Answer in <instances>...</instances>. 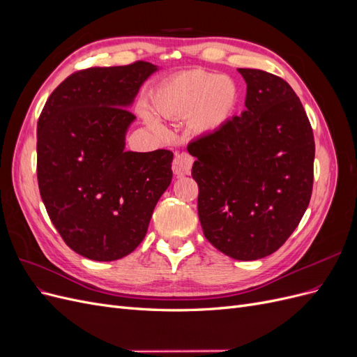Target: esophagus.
Wrapping results in <instances>:
<instances>
[{
  "mask_svg": "<svg viewBox=\"0 0 357 357\" xmlns=\"http://www.w3.org/2000/svg\"><path fill=\"white\" fill-rule=\"evenodd\" d=\"M192 165H193V158L189 153L183 152V153L176 155L174 162H172V171H174V174L178 177L188 176V174H190Z\"/></svg>",
  "mask_w": 357,
  "mask_h": 357,
  "instance_id": "34e87169",
  "label": "esophagus"
}]
</instances>
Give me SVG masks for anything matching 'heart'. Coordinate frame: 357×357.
<instances>
[{
	"label": "heart",
	"instance_id": "1",
	"mask_svg": "<svg viewBox=\"0 0 357 357\" xmlns=\"http://www.w3.org/2000/svg\"><path fill=\"white\" fill-rule=\"evenodd\" d=\"M236 98L238 91L228 75L192 70L162 83L152 96V104L159 114L167 117L189 114L193 131L210 134L228 122ZM138 113L149 126L162 129L160 117L149 105H139Z\"/></svg>",
	"mask_w": 357,
	"mask_h": 357
}]
</instances>
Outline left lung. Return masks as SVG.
Masks as SVG:
<instances>
[{
    "mask_svg": "<svg viewBox=\"0 0 357 357\" xmlns=\"http://www.w3.org/2000/svg\"><path fill=\"white\" fill-rule=\"evenodd\" d=\"M245 110L188 146L205 238L238 261L278 250L296 229L312 190L314 137L289 83L238 68Z\"/></svg>",
    "mask_w": 357,
    "mask_h": 357,
    "instance_id": "left-lung-1",
    "label": "left lung"
}]
</instances>
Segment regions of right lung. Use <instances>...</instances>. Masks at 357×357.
<instances>
[{
    "instance_id": "obj_1",
    "label": "right lung",
    "mask_w": 357,
    "mask_h": 357,
    "mask_svg": "<svg viewBox=\"0 0 357 357\" xmlns=\"http://www.w3.org/2000/svg\"><path fill=\"white\" fill-rule=\"evenodd\" d=\"M150 62L88 68L52 92L37 126L40 195L75 253L110 262L134 252L172 178V152H126L129 112Z\"/></svg>"
}]
</instances>
